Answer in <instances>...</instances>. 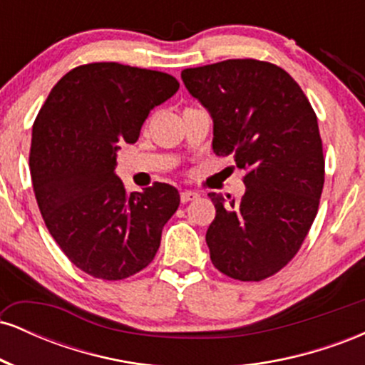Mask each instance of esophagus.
<instances>
[{"mask_svg": "<svg viewBox=\"0 0 365 365\" xmlns=\"http://www.w3.org/2000/svg\"><path fill=\"white\" fill-rule=\"evenodd\" d=\"M180 199H182L183 204H187V202H192V200L199 199V194L194 190H183L182 194H180Z\"/></svg>", "mask_w": 365, "mask_h": 365, "instance_id": "obj_1", "label": "esophagus"}]
</instances>
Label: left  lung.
<instances>
[{
    "label": "left lung",
    "mask_w": 365,
    "mask_h": 365,
    "mask_svg": "<svg viewBox=\"0 0 365 365\" xmlns=\"http://www.w3.org/2000/svg\"><path fill=\"white\" fill-rule=\"evenodd\" d=\"M182 81L211 113L216 156H232L245 171L242 199L209 194L211 261L238 282L269 278L295 257L319 209L324 156L316 113L299 83L269 61L185 68Z\"/></svg>",
    "instance_id": "left-lung-1"
}]
</instances>
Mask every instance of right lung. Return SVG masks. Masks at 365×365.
I'll return each mask as SVG.
<instances>
[{"mask_svg": "<svg viewBox=\"0 0 365 365\" xmlns=\"http://www.w3.org/2000/svg\"><path fill=\"white\" fill-rule=\"evenodd\" d=\"M173 75L113 61L63 75L37 113L29 154L37 206L63 254L92 278L118 282L148 267L180 194L154 182L128 194L116 150L133 144L154 106L178 91Z\"/></svg>", "mask_w": 365, "mask_h": 365, "instance_id": "1", "label": "right lung"}]
</instances>
